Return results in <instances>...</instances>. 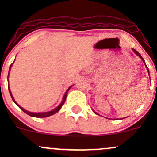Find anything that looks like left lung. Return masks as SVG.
Here are the masks:
<instances>
[{
    "instance_id": "1",
    "label": "left lung",
    "mask_w": 157,
    "mask_h": 157,
    "mask_svg": "<svg viewBox=\"0 0 157 157\" xmlns=\"http://www.w3.org/2000/svg\"><path fill=\"white\" fill-rule=\"evenodd\" d=\"M133 51H134V53L135 54H136V55H137V56H139V57H140V58H141L142 59V61H143V62H144V63H145V66H146V68H147V72H148V75H150V74H149V70H148V68H147V66H146V64H145V60H144V59L143 58H142V56H141V55H140V53H139V52H137V51H136V50H135V49H133ZM149 76H150V75H149ZM95 113H96V114H98V113H97L96 112H94Z\"/></svg>"
}]
</instances>
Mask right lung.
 <instances>
[{"mask_svg": "<svg viewBox=\"0 0 157 157\" xmlns=\"http://www.w3.org/2000/svg\"><path fill=\"white\" fill-rule=\"evenodd\" d=\"M13 63H14V62H13ZM13 63H12L10 65V70H9V74H10V69H11V67H12V64H13ZM71 86H70V87L68 88V89L67 91H66V94H64L63 99V101H62V102H61V103L60 104V105H59L58 106H57V108H55V109L52 110V111H47V112H42V113H33V112H29V111H26V110H25V109H23L22 107H21V106H20V105H18V104H17V102H16L15 101V99L13 98V96H12V92H11V91H10V87H9L8 89H9V91H10V95H11V97H12V100H13V102H15V103L16 104V105H17V106H18V107L20 108V109H21V110H22V111H23V112H25V113H27V114H28V115H29V116H31V117H33L44 118V117H47L52 116V115L55 114V113H57V111H60V109H61V107H62L63 105V104H64L65 101H66V97H67V93H68V90H69L70 89H71Z\"/></svg>", "mask_w": 157, "mask_h": 157, "instance_id": "1", "label": "right lung"}]
</instances>
